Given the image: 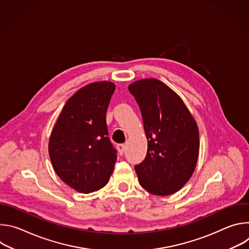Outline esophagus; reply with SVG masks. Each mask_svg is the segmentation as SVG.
Instances as JSON below:
<instances>
[{
	"instance_id": "obj_1",
	"label": "esophagus",
	"mask_w": 249,
	"mask_h": 249,
	"mask_svg": "<svg viewBox=\"0 0 249 249\" xmlns=\"http://www.w3.org/2000/svg\"><path fill=\"white\" fill-rule=\"evenodd\" d=\"M117 150L120 153V155H123L124 151H125V145L124 144H118L117 145Z\"/></svg>"
}]
</instances>
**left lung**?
Wrapping results in <instances>:
<instances>
[{
  "mask_svg": "<svg viewBox=\"0 0 249 249\" xmlns=\"http://www.w3.org/2000/svg\"><path fill=\"white\" fill-rule=\"evenodd\" d=\"M135 97L148 139L145 160L135 165L139 182L148 192L166 196L190 179L199 155V130L182 99L157 79L128 87Z\"/></svg>",
  "mask_w": 249,
  "mask_h": 249,
  "instance_id": "1",
  "label": "left lung"
}]
</instances>
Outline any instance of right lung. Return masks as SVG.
I'll return each mask as SVG.
<instances>
[{
  "instance_id": "add662e5",
  "label": "right lung",
  "mask_w": 249,
  "mask_h": 249,
  "mask_svg": "<svg viewBox=\"0 0 249 249\" xmlns=\"http://www.w3.org/2000/svg\"><path fill=\"white\" fill-rule=\"evenodd\" d=\"M114 89L111 82L82 88L68 99L52 130L48 150L53 168L78 192L102 188L114 169L117 152L105 117Z\"/></svg>"
}]
</instances>
